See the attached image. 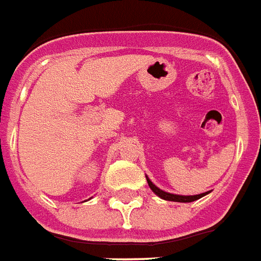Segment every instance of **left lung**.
<instances>
[{
	"label": "left lung",
	"instance_id": "8db88e82",
	"mask_svg": "<svg viewBox=\"0 0 261 261\" xmlns=\"http://www.w3.org/2000/svg\"><path fill=\"white\" fill-rule=\"evenodd\" d=\"M145 178H147V182H148V186H149V189H151L152 191H153V193L158 195V197H160L162 199H164V201L193 202V201H197V199H199V198L205 197L206 194L210 193V191H206V193L197 194V195H178V194H171V193H167V191H164V190H160L158 186H155V185L151 182V179L148 178V176H145Z\"/></svg>",
	"mask_w": 261,
	"mask_h": 261
}]
</instances>
